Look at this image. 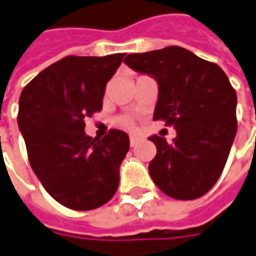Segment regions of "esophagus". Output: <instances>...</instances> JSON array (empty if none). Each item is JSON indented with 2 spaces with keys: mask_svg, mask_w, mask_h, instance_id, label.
Instances as JSON below:
<instances>
[{
  "mask_svg": "<svg viewBox=\"0 0 256 256\" xmlns=\"http://www.w3.org/2000/svg\"><path fill=\"white\" fill-rule=\"evenodd\" d=\"M139 138L138 136H130V146H136L139 143Z\"/></svg>",
  "mask_w": 256,
  "mask_h": 256,
  "instance_id": "1",
  "label": "esophagus"
}]
</instances>
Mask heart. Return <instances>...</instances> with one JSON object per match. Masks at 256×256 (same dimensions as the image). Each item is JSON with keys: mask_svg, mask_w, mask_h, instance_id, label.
Instances as JSON below:
<instances>
[{"mask_svg": "<svg viewBox=\"0 0 256 256\" xmlns=\"http://www.w3.org/2000/svg\"><path fill=\"white\" fill-rule=\"evenodd\" d=\"M117 124L120 128H128V130H134V128H136L134 120L130 118V117H120V118H117Z\"/></svg>", "mask_w": 256, "mask_h": 256, "instance_id": "obj_1", "label": "heart"}]
</instances>
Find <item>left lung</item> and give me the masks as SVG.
I'll use <instances>...</instances> for the list:
<instances>
[{"mask_svg": "<svg viewBox=\"0 0 256 256\" xmlns=\"http://www.w3.org/2000/svg\"><path fill=\"white\" fill-rule=\"evenodd\" d=\"M124 64L158 82L153 120H166L176 130L172 143L149 138L158 150L150 178L170 198H200L216 184L236 134V93L228 76L178 46L128 54Z\"/></svg>", "mask_w": 256, "mask_h": 256, "instance_id": "8db88e82", "label": "left lung"}]
</instances>
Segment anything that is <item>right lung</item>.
Here are the masks:
<instances>
[{"label": "right lung", "mask_w": 256, "mask_h": 256, "mask_svg": "<svg viewBox=\"0 0 256 256\" xmlns=\"http://www.w3.org/2000/svg\"><path fill=\"white\" fill-rule=\"evenodd\" d=\"M124 52L104 57L68 56L24 87L18 128L28 160L44 189L62 206L92 210L118 188V169L128 152V133L112 128L103 139L84 132V118L103 107L107 82Z\"/></svg>", "instance_id": "1"}]
</instances>
